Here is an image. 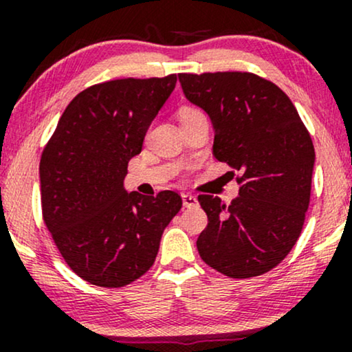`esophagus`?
Masks as SVG:
<instances>
[{
  "label": "esophagus",
  "instance_id": "1",
  "mask_svg": "<svg viewBox=\"0 0 352 352\" xmlns=\"http://www.w3.org/2000/svg\"><path fill=\"white\" fill-rule=\"evenodd\" d=\"M182 200H184V205L187 208L197 207V205H199V200H197V197L192 195V193H184V195H182Z\"/></svg>",
  "mask_w": 352,
  "mask_h": 352
}]
</instances>
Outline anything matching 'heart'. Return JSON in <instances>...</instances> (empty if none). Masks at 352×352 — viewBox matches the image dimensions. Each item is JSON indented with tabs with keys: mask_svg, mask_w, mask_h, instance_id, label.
<instances>
[{
	"mask_svg": "<svg viewBox=\"0 0 352 352\" xmlns=\"http://www.w3.org/2000/svg\"><path fill=\"white\" fill-rule=\"evenodd\" d=\"M179 114H180V120H182V119H188V117H193V116H199V114H201V112L195 107H182Z\"/></svg>",
	"mask_w": 352,
	"mask_h": 352,
	"instance_id": "obj_1",
	"label": "heart"
}]
</instances>
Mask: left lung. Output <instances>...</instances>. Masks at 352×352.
<instances>
[{"label":"left lung","mask_w":352,"mask_h":352,"mask_svg":"<svg viewBox=\"0 0 352 352\" xmlns=\"http://www.w3.org/2000/svg\"><path fill=\"white\" fill-rule=\"evenodd\" d=\"M190 102L215 129L213 155L241 172L232 204L199 195L208 225L201 260L230 278L260 276L292 252L311 195L314 147L296 107L276 84L252 72L179 74Z\"/></svg>","instance_id":"obj_1"}]
</instances>
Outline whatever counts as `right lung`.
Segmentation results:
<instances>
[{"label": "right lung", "instance_id": "obj_1", "mask_svg": "<svg viewBox=\"0 0 352 352\" xmlns=\"http://www.w3.org/2000/svg\"><path fill=\"white\" fill-rule=\"evenodd\" d=\"M177 76L116 79L84 89L60 116L39 164L43 218L78 276L120 288L148 272L179 193H127V164L142 151L148 125Z\"/></svg>", "mask_w": 352, "mask_h": 352}]
</instances>
